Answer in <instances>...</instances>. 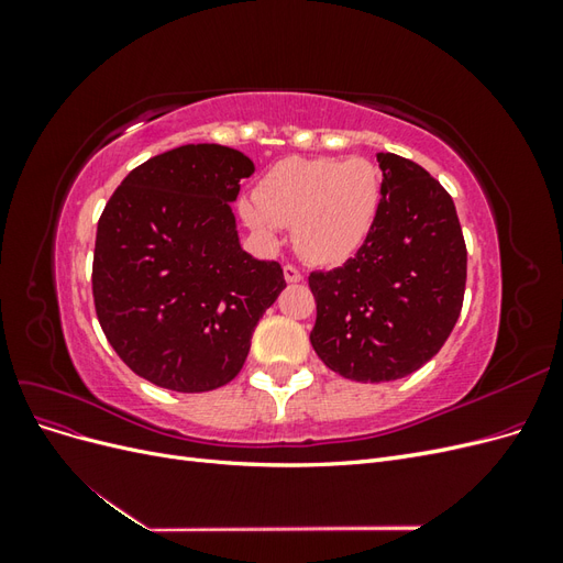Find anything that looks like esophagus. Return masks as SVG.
<instances>
[{"instance_id": "obj_1", "label": "esophagus", "mask_w": 563, "mask_h": 563, "mask_svg": "<svg viewBox=\"0 0 563 563\" xmlns=\"http://www.w3.org/2000/svg\"><path fill=\"white\" fill-rule=\"evenodd\" d=\"M284 277L288 284H298L302 279V272L296 265L288 263V265H284Z\"/></svg>"}]
</instances>
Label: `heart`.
Segmentation results:
<instances>
[{"instance_id": "heart-1", "label": "heart", "mask_w": 563, "mask_h": 563, "mask_svg": "<svg viewBox=\"0 0 563 563\" xmlns=\"http://www.w3.org/2000/svg\"><path fill=\"white\" fill-rule=\"evenodd\" d=\"M380 197V168L364 157L286 159L261 180L255 199L240 203V213L265 240H275L279 225H294L305 261L335 265L366 242Z\"/></svg>"}]
</instances>
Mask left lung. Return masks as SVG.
Here are the masks:
<instances>
[{
  "instance_id": "8db88e82",
  "label": "left lung",
  "mask_w": 563,
  "mask_h": 563,
  "mask_svg": "<svg viewBox=\"0 0 563 563\" xmlns=\"http://www.w3.org/2000/svg\"><path fill=\"white\" fill-rule=\"evenodd\" d=\"M376 225L345 265L310 272V343L343 378L397 380L444 347L463 310L467 249L451 195L424 168L380 152Z\"/></svg>"
}]
</instances>
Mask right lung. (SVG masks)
<instances>
[{
	"label": "right lung",
	"mask_w": 563,
	"mask_h": 563,
	"mask_svg": "<svg viewBox=\"0 0 563 563\" xmlns=\"http://www.w3.org/2000/svg\"><path fill=\"white\" fill-rule=\"evenodd\" d=\"M253 162L180 145L135 166L98 220L93 305L135 376L209 391L242 371L251 335L286 286L277 261L242 251L232 201Z\"/></svg>",
	"instance_id": "obj_1"
}]
</instances>
